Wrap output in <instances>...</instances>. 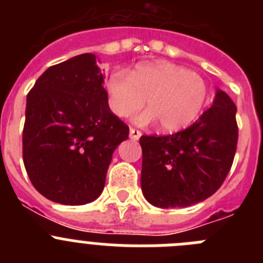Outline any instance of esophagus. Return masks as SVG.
Returning a JSON list of instances; mask_svg holds the SVG:
<instances>
[{
    "instance_id": "esophagus-1",
    "label": "esophagus",
    "mask_w": 263,
    "mask_h": 263,
    "mask_svg": "<svg viewBox=\"0 0 263 263\" xmlns=\"http://www.w3.org/2000/svg\"><path fill=\"white\" fill-rule=\"evenodd\" d=\"M130 138L134 139V141H137V139H139V137L142 136V133L139 132V130L134 129V127H130Z\"/></svg>"
}]
</instances>
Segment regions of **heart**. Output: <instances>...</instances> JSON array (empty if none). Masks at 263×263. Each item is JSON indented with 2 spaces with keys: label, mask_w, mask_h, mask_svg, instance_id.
I'll return each mask as SVG.
<instances>
[{
  "label": "heart",
  "mask_w": 263,
  "mask_h": 263,
  "mask_svg": "<svg viewBox=\"0 0 263 263\" xmlns=\"http://www.w3.org/2000/svg\"><path fill=\"white\" fill-rule=\"evenodd\" d=\"M109 106L117 117H136L139 125L158 122L160 130L174 133L192 124L205 105L206 84L199 75L168 62L139 64L130 75L111 72L106 81Z\"/></svg>",
  "instance_id": "1"
}]
</instances>
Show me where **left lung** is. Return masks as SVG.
<instances>
[{"label":"left lung","mask_w":263,"mask_h":263,"mask_svg":"<svg viewBox=\"0 0 263 263\" xmlns=\"http://www.w3.org/2000/svg\"><path fill=\"white\" fill-rule=\"evenodd\" d=\"M237 108L224 90L196 122L171 136H142L141 187L150 204L183 208L200 203L221 187L238 139Z\"/></svg>","instance_id":"obj_1"}]
</instances>
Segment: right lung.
<instances>
[{
	"label": "right lung",
	"instance_id": "add662e5",
	"mask_svg": "<svg viewBox=\"0 0 263 263\" xmlns=\"http://www.w3.org/2000/svg\"><path fill=\"white\" fill-rule=\"evenodd\" d=\"M96 55L81 53L46 69L27 95L23 163L48 200H96L117 146L129 137L108 104Z\"/></svg>",
	"mask_w": 263,
	"mask_h": 263
}]
</instances>
